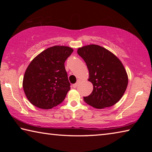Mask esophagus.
I'll use <instances>...</instances> for the list:
<instances>
[{"label":"esophagus","instance_id":"esophagus-1","mask_svg":"<svg viewBox=\"0 0 152 152\" xmlns=\"http://www.w3.org/2000/svg\"><path fill=\"white\" fill-rule=\"evenodd\" d=\"M79 83H80V80H78V81H77V82H76V83H75V84H73V87H74V88H76V87L78 86V84H79Z\"/></svg>","mask_w":152,"mask_h":152}]
</instances>
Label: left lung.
Listing matches in <instances>:
<instances>
[{
  "label": "left lung",
  "mask_w": 152,
  "mask_h": 152,
  "mask_svg": "<svg viewBox=\"0 0 152 152\" xmlns=\"http://www.w3.org/2000/svg\"><path fill=\"white\" fill-rule=\"evenodd\" d=\"M77 52L86 62L88 80L93 84L92 93L84 96V101L96 109L116 104L128 84L127 74L121 61L107 49L97 45L84 46Z\"/></svg>",
  "instance_id": "obj_1"
}]
</instances>
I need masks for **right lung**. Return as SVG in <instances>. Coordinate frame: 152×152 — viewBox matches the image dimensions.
<instances>
[{
  "label": "right lung",
  "mask_w": 152,
  "mask_h": 152,
  "mask_svg": "<svg viewBox=\"0 0 152 152\" xmlns=\"http://www.w3.org/2000/svg\"><path fill=\"white\" fill-rule=\"evenodd\" d=\"M72 52L71 48L55 45L42 51L29 64L23 87L32 104L50 109L62 102L70 89L64 63Z\"/></svg>",
  "instance_id": "add662e5"
}]
</instances>
